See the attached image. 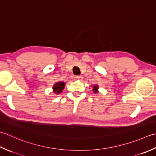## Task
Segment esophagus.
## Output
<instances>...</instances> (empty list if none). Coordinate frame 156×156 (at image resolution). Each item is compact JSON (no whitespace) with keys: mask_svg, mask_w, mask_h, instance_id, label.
Wrapping results in <instances>:
<instances>
[{"mask_svg":"<svg viewBox=\"0 0 156 156\" xmlns=\"http://www.w3.org/2000/svg\"><path fill=\"white\" fill-rule=\"evenodd\" d=\"M77 79H78L79 81H82L83 79V76H81V75H78V76H77Z\"/></svg>","mask_w":156,"mask_h":156,"instance_id":"esophagus-1","label":"esophagus"}]
</instances>
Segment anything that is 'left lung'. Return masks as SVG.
I'll return each instance as SVG.
<instances>
[{
	"label": "left lung",
	"instance_id": "8db88e82",
	"mask_svg": "<svg viewBox=\"0 0 156 156\" xmlns=\"http://www.w3.org/2000/svg\"><path fill=\"white\" fill-rule=\"evenodd\" d=\"M92 87H93V91L94 92L95 94H98V92H99V91H98V89H99V87H98V85H92Z\"/></svg>",
	"mask_w": 156,
	"mask_h": 156
}]
</instances>
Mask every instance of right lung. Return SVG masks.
<instances>
[{"instance_id": "1", "label": "right lung", "mask_w": 156, "mask_h": 156, "mask_svg": "<svg viewBox=\"0 0 156 156\" xmlns=\"http://www.w3.org/2000/svg\"><path fill=\"white\" fill-rule=\"evenodd\" d=\"M65 84H66L65 83L62 82V81L56 82L52 87V90H53L54 93L57 94V95H58L59 94L61 93L62 90H64Z\"/></svg>"}]
</instances>
